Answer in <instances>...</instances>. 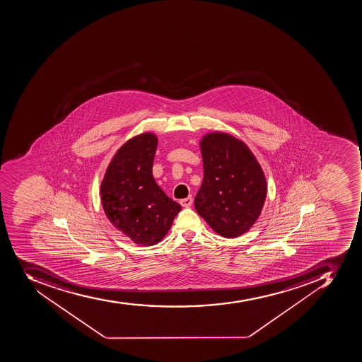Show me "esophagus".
Returning <instances> with one entry per match:
<instances>
[{
	"mask_svg": "<svg viewBox=\"0 0 362 362\" xmlns=\"http://www.w3.org/2000/svg\"><path fill=\"white\" fill-rule=\"evenodd\" d=\"M180 204L183 206V207H189V206H192V196L188 198H185V199L180 200Z\"/></svg>",
	"mask_w": 362,
	"mask_h": 362,
	"instance_id": "esophagus-1",
	"label": "esophagus"
}]
</instances>
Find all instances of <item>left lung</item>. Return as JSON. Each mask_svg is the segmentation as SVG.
<instances>
[{"instance_id": "1", "label": "left lung", "mask_w": 362, "mask_h": 362, "mask_svg": "<svg viewBox=\"0 0 362 362\" xmlns=\"http://www.w3.org/2000/svg\"><path fill=\"white\" fill-rule=\"evenodd\" d=\"M200 151L204 180L194 209L215 233L239 237L261 214L268 192L264 172L247 144L228 133H207Z\"/></svg>"}]
</instances>
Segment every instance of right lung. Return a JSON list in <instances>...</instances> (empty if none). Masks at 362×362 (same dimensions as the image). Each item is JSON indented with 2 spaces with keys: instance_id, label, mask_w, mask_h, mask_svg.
<instances>
[{
  "instance_id": "add662e5",
  "label": "right lung",
  "mask_w": 362,
  "mask_h": 362,
  "mask_svg": "<svg viewBox=\"0 0 362 362\" xmlns=\"http://www.w3.org/2000/svg\"><path fill=\"white\" fill-rule=\"evenodd\" d=\"M157 144L151 132L127 140L109 163L100 187L109 222L140 246L162 241L181 211L153 179Z\"/></svg>"
}]
</instances>
